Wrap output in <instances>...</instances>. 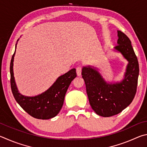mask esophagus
Returning a JSON list of instances; mask_svg holds the SVG:
<instances>
[{
    "label": "esophagus",
    "mask_w": 147,
    "mask_h": 147,
    "mask_svg": "<svg viewBox=\"0 0 147 147\" xmlns=\"http://www.w3.org/2000/svg\"><path fill=\"white\" fill-rule=\"evenodd\" d=\"M76 72L77 75L78 76H81V72H82V67L81 66H78L76 68Z\"/></svg>",
    "instance_id": "1"
}]
</instances>
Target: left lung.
<instances>
[{
    "mask_svg": "<svg viewBox=\"0 0 147 147\" xmlns=\"http://www.w3.org/2000/svg\"><path fill=\"white\" fill-rule=\"evenodd\" d=\"M118 45L115 49L128 61L125 79L119 83L108 84L90 67H84L81 75L86 85L90 105L97 115L111 117L121 112L134 98L137 91L139 63L130 38L118 30Z\"/></svg>",
    "mask_w": 147,
    "mask_h": 147,
    "instance_id": "8db88e82",
    "label": "left lung"
}]
</instances>
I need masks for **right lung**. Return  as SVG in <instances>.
Listing matches in <instances>:
<instances>
[{"instance_id": "obj_1", "label": "right lung", "mask_w": 147, "mask_h": 147, "mask_svg": "<svg viewBox=\"0 0 147 147\" xmlns=\"http://www.w3.org/2000/svg\"><path fill=\"white\" fill-rule=\"evenodd\" d=\"M14 55L10 63V84L16 101L25 112L36 119H48L56 116L63 107L69 84L77 77L76 69H71L59 77L53 85L42 94L35 97H25L18 92L15 84L13 71Z\"/></svg>"}]
</instances>
